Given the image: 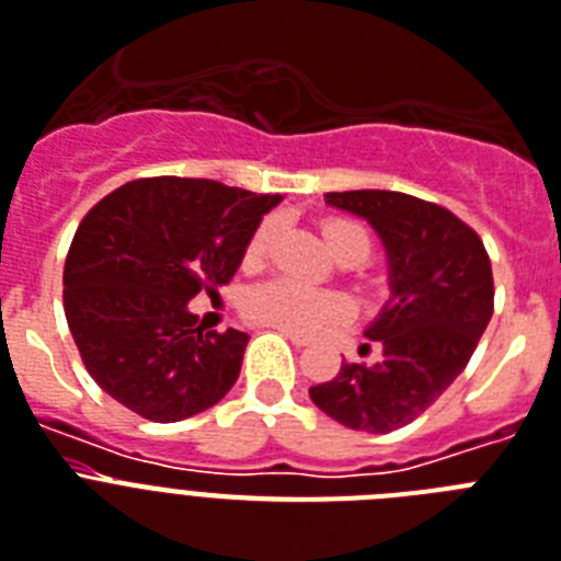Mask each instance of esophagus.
Returning <instances> with one entry per match:
<instances>
[{"instance_id": "obj_1", "label": "esophagus", "mask_w": 561, "mask_h": 561, "mask_svg": "<svg viewBox=\"0 0 561 561\" xmlns=\"http://www.w3.org/2000/svg\"><path fill=\"white\" fill-rule=\"evenodd\" d=\"M279 334L285 336V340H290V343H294L296 348H302V345L311 343V336L302 334V331H279Z\"/></svg>"}]
</instances>
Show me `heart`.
<instances>
[{
  "label": "heart",
  "mask_w": 561,
  "mask_h": 561,
  "mask_svg": "<svg viewBox=\"0 0 561 561\" xmlns=\"http://www.w3.org/2000/svg\"><path fill=\"white\" fill-rule=\"evenodd\" d=\"M273 239V225L256 227V233L250 236L248 248H244V265H259L267 256ZM322 239L328 250L336 253L343 248H359L368 253L371 239H368L366 227L345 221V218H331L322 225ZM345 311V299L331 290L311 288L302 282L279 276V279L262 282L256 288H250L244 296V317L256 325L279 328V331H313L331 317H340Z\"/></svg>",
  "instance_id": "1"
}]
</instances>
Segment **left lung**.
<instances>
[{"label": "left lung", "instance_id": "obj_1", "mask_svg": "<svg viewBox=\"0 0 561 561\" xmlns=\"http://www.w3.org/2000/svg\"><path fill=\"white\" fill-rule=\"evenodd\" d=\"M325 204L366 218L389 259V302L366 328L377 363H343L311 400L348 430L386 435L412 423L461 375L493 317L484 241L440 204L391 190L328 193Z\"/></svg>", "mask_w": 561, "mask_h": 561}]
</instances>
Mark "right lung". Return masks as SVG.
<instances>
[{"instance_id":"add662e5","label":"right lung","mask_w":561,"mask_h":561,"mask_svg":"<svg viewBox=\"0 0 561 561\" xmlns=\"http://www.w3.org/2000/svg\"><path fill=\"white\" fill-rule=\"evenodd\" d=\"M282 195L207 178H138L77 227L62 305L83 366L117 403L154 423L216 407L250 336L195 325L186 302L239 271L250 236Z\"/></svg>"}]
</instances>
